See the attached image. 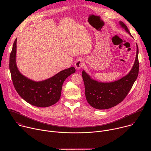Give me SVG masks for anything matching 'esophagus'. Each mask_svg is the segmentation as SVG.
I'll return each instance as SVG.
<instances>
[{"mask_svg": "<svg viewBox=\"0 0 151 151\" xmlns=\"http://www.w3.org/2000/svg\"><path fill=\"white\" fill-rule=\"evenodd\" d=\"M83 65V61L82 59L78 60L75 63V66L77 69H81Z\"/></svg>", "mask_w": 151, "mask_h": 151, "instance_id": "1", "label": "esophagus"}]
</instances>
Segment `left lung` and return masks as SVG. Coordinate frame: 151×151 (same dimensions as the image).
<instances>
[{"instance_id": "left-lung-1", "label": "left lung", "mask_w": 151, "mask_h": 151, "mask_svg": "<svg viewBox=\"0 0 151 151\" xmlns=\"http://www.w3.org/2000/svg\"><path fill=\"white\" fill-rule=\"evenodd\" d=\"M122 28L130 34L131 33L127 26L122 21H119ZM137 47V52L134 65L126 76L112 82H100L91 78L84 70L82 75L85 85V97L88 103L97 109H107L120 103L127 96L136 80L139 70L138 59L139 48Z\"/></svg>"}]
</instances>
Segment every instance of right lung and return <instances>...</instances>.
I'll return each mask as SVG.
<instances>
[{
  "label": "right lung",
  "instance_id": "obj_1",
  "mask_svg": "<svg viewBox=\"0 0 151 151\" xmlns=\"http://www.w3.org/2000/svg\"><path fill=\"white\" fill-rule=\"evenodd\" d=\"M17 38L9 57V70L13 85L18 94L29 104L45 107L56 103L61 96L64 81L76 71L73 67L64 69L54 76L42 81H32L21 74L16 64Z\"/></svg>",
  "mask_w": 151,
  "mask_h": 151
}]
</instances>
